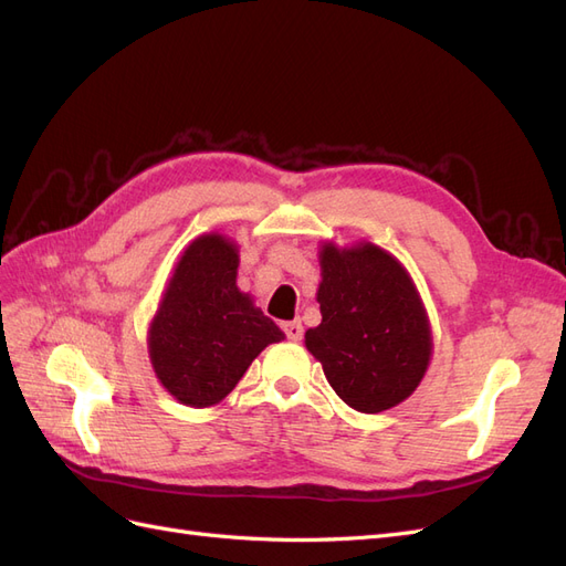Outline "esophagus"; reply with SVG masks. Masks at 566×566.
Listing matches in <instances>:
<instances>
[{
    "instance_id": "34e87169",
    "label": "esophagus",
    "mask_w": 566,
    "mask_h": 566,
    "mask_svg": "<svg viewBox=\"0 0 566 566\" xmlns=\"http://www.w3.org/2000/svg\"><path fill=\"white\" fill-rule=\"evenodd\" d=\"M283 331H285V335H287V339H302V335H304V328H302V323L300 321H287V323H283Z\"/></svg>"
}]
</instances>
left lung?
<instances>
[{
  "mask_svg": "<svg viewBox=\"0 0 566 566\" xmlns=\"http://www.w3.org/2000/svg\"><path fill=\"white\" fill-rule=\"evenodd\" d=\"M321 323L304 333L337 397L380 413L416 391L430 366L432 331L418 290L397 256L373 243L318 254Z\"/></svg>",
  "mask_w": 566,
  "mask_h": 566,
  "instance_id": "obj_1",
  "label": "left lung"
}]
</instances>
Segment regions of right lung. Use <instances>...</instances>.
<instances>
[{"instance_id": "1", "label": "right lung", "mask_w": 566, "mask_h": 566, "mask_svg": "<svg viewBox=\"0 0 566 566\" xmlns=\"http://www.w3.org/2000/svg\"><path fill=\"white\" fill-rule=\"evenodd\" d=\"M238 245L205 233L188 245L148 328L163 387L186 406L219 403L260 352L285 335L235 285Z\"/></svg>"}]
</instances>
